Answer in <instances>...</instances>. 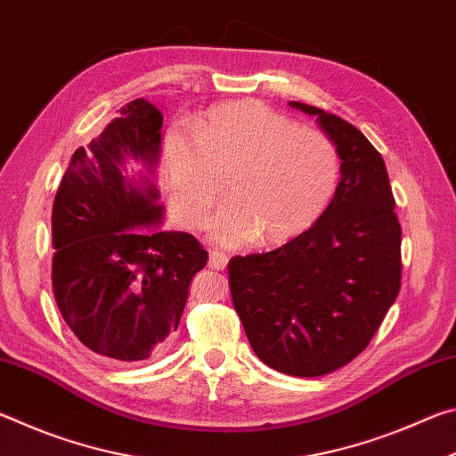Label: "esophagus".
Wrapping results in <instances>:
<instances>
[{
  "mask_svg": "<svg viewBox=\"0 0 456 456\" xmlns=\"http://www.w3.org/2000/svg\"><path fill=\"white\" fill-rule=\"evenodd\" d=\"M229 264V257L225 256L223 251H217V249H211L209 251V267L211 269H217V272H223V269L227 267Z\"/></svg>",
  "mask_w": 456,
  "mask_h": 456,
  "instance_id": "1",
  "label": "esophagus"
}]
</instances>
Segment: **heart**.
I'll return each mask as SVG.
<instances>
[{
  "label": "heart",
  "instance_id": "b5f03b06",
  "mask_svg": "<svg viewBox=\"0 0 456 456\" xmlns=\"http://www.w3.org/2000/svg\"><path fill=\"white\" fill-rule=\"evenodd\" d=\"M168 163L176 209L200 227L225 195L211 225L215 241L285 243L310 229L334 200L342 159L336 142L259 102L213 106L197 120V138L175 133Z\"/></svg>",
  "mask_w": 456,
  "mask_h": 456
}]
</instances>
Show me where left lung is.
I'll return each instance as SVG.
<instances>
[{
    "mask_svg": "<svg viewBox=\"0 0 456 456\" xmlns=\"http://www.w3.org/2000/svg\"><path fill=\"white\" fill-rule=\"evenodd\" d=\"M318 118L342 159L328 211L289 243L229 261L235 312L257 358L277 372L314 378L366 350L403 280V229L384 159L344 118L289 102Z\"/></svg>",
    "mask_w": 456,
    "mask_h": 456,
    "instance_id": "obj_1",
    "label": "left lung"
}]
</instances>
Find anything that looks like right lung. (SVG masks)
Returning <instances> with one entry per match:
<instances>
[{
	"label": "right lung",
	"mask_w": 456,
	"mask_h": 456,
	"mask_svg": "<svg viewBox=\"0 0 456 456\" xmlns=\"http://www.w3.org/2000/svg\"><path fill=\"white\" fill-rule=\"evenodd\" d=\"M160 128L163 114L146 100L122 106L76 149L53 199V299L74 336L108 360L160 356L209 259L191 233L159 229L163 205L149 179L122 175L126 159L157 165Z\"/></svg>",
	"instance_id": "add662e5"
}]
</instances>
